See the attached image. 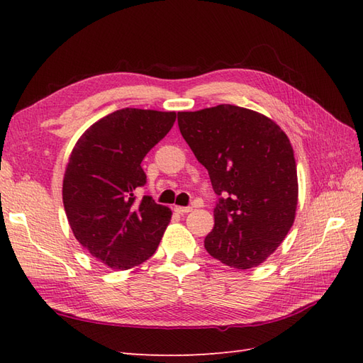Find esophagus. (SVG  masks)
<instances>
[{
	"label": "esophagus",
	"mask_w": 363,
	"mask_h": 363,
	"mask_svg": "<svg viewBox=\"0 0 363 363\" xmlns=\"http://www.w3.org/2000/svg\"><path fill=\"white\" fill-rule=\"evenodd\" d=\"M174 211H176L177 213H181V215H186V213L191 212V207H182V206H176V207H174Z\"/></svg>",
	"instance_id": "34e87169"
}]
</instances>
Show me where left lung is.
<instances>
[{
    "mask_svg": "<svg viewBox=\"0 0 363 363\" xmlns=\"http://www.w3.org/2000/svg\"><path fill=\"white\" fill-rule=\"evenodd\" d=\"M177 125L218 196L204 248L237 269L260 265L295 221L298 176L289 137L265 115L233 104L177 112Z\"/></svg>",
    "mask_w": 363,
    "mask_h": 363,
    "instance_id": "left-lung-1",
    "label": "left lung"
}]
</instances>
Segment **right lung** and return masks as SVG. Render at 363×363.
Listing matches in <instances>:
<instances>
[{
  "label": "right lung",
  "instance_id": "obj_1",
  "mask_svg": "<svg viewBox=\"0 0 363 363\" xmlns=\"http://www.w3.org/2000/svg\"><path fill=\"white\" fill-rule=\"evenodd\" d=\"M176 121L174 112L120 109L91 125L74 145L62 198L70 228L91 256L113 269L148 260L172 220L151 196L137 201L146 184L142 160Z\"/></svg>",
  "mask_w": 363,
  "mask_h": 363
}]
</instances>
